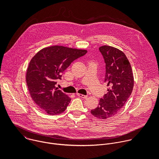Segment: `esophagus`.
<instances>
[{
    "instance_id": "esophagus-1",
    "label": "esophagus",
    "mask_w": 159,
    "mask_h": 159,
    "mask_svg": "<svg viewBox=\"0 0 159 159\" xmlns=\"http://www.w3.org/2000/svg\"><path fill=\"white\" fill-rule=\"evenodd\" d=\"M77 95L80 97V98H84V99H87L88 98L87 96H85V95H83V94H77Z\"/></svg>"
}]
</instances>
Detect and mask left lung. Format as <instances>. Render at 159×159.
Returning a JSON list of instances; mask_svg holds the SVG:
<instances>
[{
    "mask_svg": "<svg viewBox=\"0 0 159 159\" xmlns=\"http://www.w3.org/2000/svg\"><path fill=\"white\" fill-rule=\"evenodd\" d=\"M99 49L106 63L104 82L108 88L98 106L90 112L94 117L105 120L115 116L124 106L131 94L134 78L129 61L122 51L107 45Z\"/></svg>",
    "mask_w": 159,
    "mask_h": 159,
    "instance_id": "obj_1",
    "label": "left lung"
}]
</instances>
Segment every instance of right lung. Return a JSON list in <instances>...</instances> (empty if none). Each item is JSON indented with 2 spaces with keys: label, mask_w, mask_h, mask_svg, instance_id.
I'll use <instances>...</instances> for the list:
<instances>
[{
  "label": "right lung",
  "mask_w": 159,
  "mask_h": 159,
  "mask_svg": "<svg viewBox=\"0 0 159 159\" xmlns=\"http://www.w3.org/2000/svg\"><path fill=\"white\" fill-rule=\"evenodd\" d=\"M85 50L52 46L43 48L31 60L26 75L31 97L42 111L50 115L65 111L71 99L55 87L61 73Z\"/></svg>",
  "instance_id": "obj_1"
}]
</instances>
